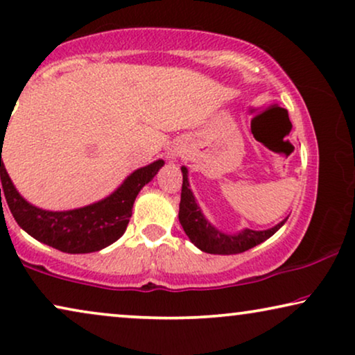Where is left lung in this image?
Returning a JSON list of instances; mask_svg holds the SVG:
<instances>
[{
  "label": "left lung",
  "instance_id": "obj_1",
  "mask_svg": "<svg viewBox=\"0 0 355 355\" xmlns=\"http://www.w3.org/2000/svg\"><path fill=\"white\" fill-rule=\"evenodd\" d=\"M182 171V191H181V203H179V221L189 239L198 249L207 252V254L218 255H232L242 254V252L252 249V247L261 244L268 239L284 225L286 220L278 223L275 227L265 231L244 230L237 234H225L211 226L205 216L202 215L200 207L197 205L196 197L189 187L187 181V168H181Z\"/></svg>",
  "mask_w": 355,
  "mask_h": 355
}]
</instances>
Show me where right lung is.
<instances>
[{
  "mask_svg": "<svg viewBox=\"0 0 355 355\" xmlns=\"http://www.w3.org/2000/svg\"><path fill=\"white\" fill-rule=\"evenodd\" d=\"M163 164V159H157L137 169L110 197L69 211L42 210L24 200L8 176L3 159L1 186L14 220L33 239L66 254H89L105 249L124 234L135 197Z\"/></svg>",
  "mask_w": 355,
  "mask_h": 355,
  "instance_id": "right-lung-1",
  "label": "right lung"
}]
</instances>
